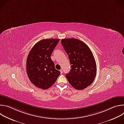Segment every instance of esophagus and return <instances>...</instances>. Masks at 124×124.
Returning <instances> with one entry per match:
<instances>
[{
    "instance_id": "obj_1",
    "label": "esophagus",
    "mask_w": 124,
    "mask_h": 124,
    "mask_svg": "<svg viewBox=\"0 0 124 124\" xmlns=\"http://www.w3.org/2000/svg\"><path fill=\"white\" fill-rule=\"evenodd\" d=\"M60 73H61V74H63V70H60Z\"/></svg>"
}]
</instances>
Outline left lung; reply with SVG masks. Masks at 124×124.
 <instances>
[{
    "instance_id": "obj_1",
    "label": "left lung",
    "mask_w": 124,
    "mask_h": 124,
    "mask_svg": "<svg viewBox=\"0 0 124 124\" xmlns=\"http://www.w3.org/2000/svg\"><path fill=\"white\" fill-rule=\"evenodd\" d=\"M61 44L68 55L72 68L66 77L76 89L83 90L91 84L96 77L97 66L92 52L78 39H63Z\"/></svg>"
}]
</instances>
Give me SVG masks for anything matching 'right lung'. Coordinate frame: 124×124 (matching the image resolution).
Instances as JSON below:
<instances>
[{
    "mask_svg": "<svg viewBox=\"0 0 124 124\" xmlns=\"http://www.w3.org/2000/svg\"><path fill=\"white\" fill-rule=\"evenodd\" d=\"M59 40H40L33 46L27 56L26 72L28 78L35 86L41 89H47L50 87L60 74L50 57Z\"/></svg>",
    "mask_w": 124,
    "mask_h": 124,
    "instance_id": "obj_1",
    "label": "right lung"
}]
</instances>
